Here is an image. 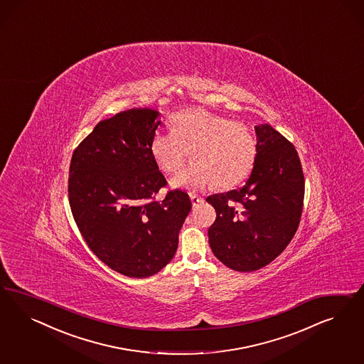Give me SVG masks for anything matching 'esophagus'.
Segmentation results:
<instances>
[{
	"instance_id": "esophagus-1",
	"label": "esophagus",
	"mask_w": 364,
	"mask_h": 364,
	"mask_svg": "<svg viewBox=\"0 0 364 364\" xmlns=\"http://www.w3.org/2000/svg\"><path fill=\"white\" fill-rule=\"evenodd\" d=\"M189 198H191V201H192V205L193 207H198V204H201V203H204V198H198L196 195H189Z\"/></svg>"
}]
</instances>
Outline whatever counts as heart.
<instances>
[{"mask_svg": "<svg viewBox=\"0 0 364 364\" xmlns=\"http://www.w3.org/2000/svg\"><path fill=\"white\" fill-rule=\"evenodd\" d=\"M151 154L168 175L177 173L191 154L193 164L173 178V187L201 189L213 183L216 188L228 189L252 172L257 141L242 122H231L210 110L192 109L173 119V132L154 133Z\"/></svg>", "mask_w": 364, "mask_h": 364, "instance_id": "obj_1", "label": "heart"}]
</instances>
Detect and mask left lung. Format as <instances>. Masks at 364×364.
Instances as JSON below:
<instances>
[{
	"mask_svg": "<svg viewBox=\"0 0 364 364\" xmlns=\"http://www.w3.org/2000/svg\"><path fill=\"white\" fill-rule=\"evenodd\" d=\"M257 159L239 189L207 201L216 210L208 230L210 250L239 272L260 269L286 250L298 230L304 175L295 146L268 124L255 127Z\"/></svg>",
	"mask_w": 364,
	"mask_h": 364,
	"instance_id": "left-lung-1",
	"label": "left lung"
}]
</instances>
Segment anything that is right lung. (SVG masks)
Segmentation results:
<instances>
[{"instance_id": "1", "label": "right lung", "mask_w": 364, "mask_h": 364, "mask_svg": "<svg viewBox=\"0 0 364 364\" xmlns=\"http://www.w3.org/2000/svg\"><path fill=\"white\" fill-rule=\"evenodd\" d=\"M160 113L134 108L100 122L75 149L69 204L92 252L128 277L160 272L176 254L178 232L192 208L186 192L169 191L151 154Z\"/></svg>"}]
</instances>
